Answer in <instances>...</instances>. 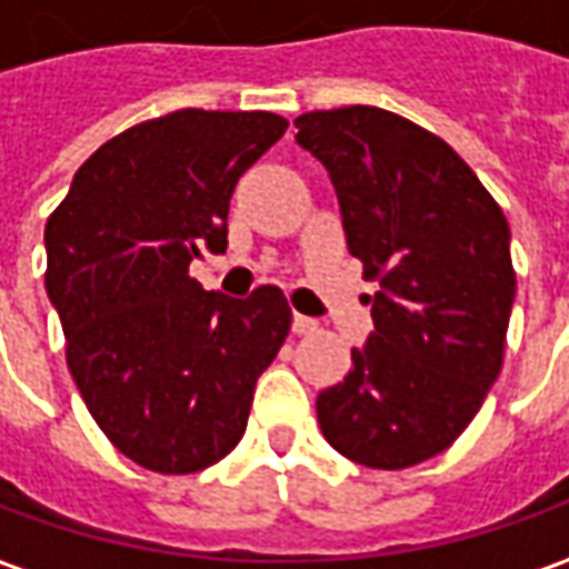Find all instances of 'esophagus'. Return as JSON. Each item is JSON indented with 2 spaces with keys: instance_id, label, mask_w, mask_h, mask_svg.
Returning a JSON list of instances; mask_svg holds the SVG:
<instances>
[{
  "instance_id": "1",
  "label": "esophagus",
  "mask_w": 569,
  "mask_h": 569,
  "mask_svg": "<svg viewBox=\"0 0 569 569\" xmlns=\"http://www.w3.org/2000/svg\"><path fill=\"white\" fill-rule=\"evenodd\" d=\"M292 330L302 337V333H315L318 330V321L315 318H305V315H292Z\"/></svg>"
}]
</instances>
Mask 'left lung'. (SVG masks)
I'll return each mask as SVG.
<instances>
[{"label":"left lung","mask_w":569,"mask_h":569,"mask_svg":"<svg viewBox=\"0 0 569 569\" xmlns=\"http://www.w3.org/2000/svg\"><path fill=\"white\" fill-rule=\"evenodd\" d=\"M296 128L378 283L375 330L343 381L318 393V421L346 460L409 469L457 441L498 381L517 296L510 226L460 153L397 112L318 109Z\"/></svg>","instance_id":"8db88e82"}]
</instances>
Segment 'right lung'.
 <instances>
[{
	"label": "right lung",
	"mask_w": 569,
	"mask_h": 569,
	"mask_svg": "<svg viewBox=\"0 0 569 569\" xmlns=\"http://www.w3.org/2000/svg\"><path fill=\"white\" fill-rule=\"evenodd\" d=\"M289 128L277 112L176 109L119 131L47 220V292L66 362L109 443L163 476L242 441L292 308L280 286L207 292L188 264L226 251L232 188Z\"/></svg>",
	"instance_id": "right-lung-1"
}]
</instances>
